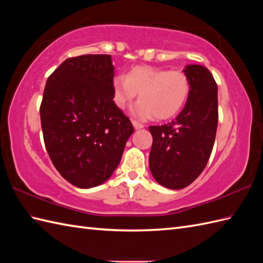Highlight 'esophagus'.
<instances>
[{
    "mask_svg": "<svg viewBox=\"0 0 263 263\" xmlns=\"http://www.w3.org/2000/svg\"><path fill=\"white\" fill-rule=\"evenodd\" d=\"M132 123H133V126H135L136 130H140V128H142L144 126L143 124H141V123H139L137 121H133Z\"/></svg>",
    "mask_w": 263,
    "mask_h": 263,
    "instance_id": "obj_1",
    "label": "esophagus"
}]
</instances>
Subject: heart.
I'll return each instance as SVG.
<instances>
[{
	"instance_id": "1",
	"label": "heart",
	"mask_w": 263,
	"mask_h": 263,
	"mask_svg": "<svg viewBox=\"0 0 263 263\" xmlns=\"http://www.w3.org/2000/svg\"><path fill=\"white\" fill-rule=\"evenodd\" d=\"M114 98L117 107L124 109L139 95V103L133 109L138 120L153 119L164 121L177 115L186 104L190 82L182 71H167L137 66L125 78L117 77L113 81Z\"/></svg>"
}]
</instances>
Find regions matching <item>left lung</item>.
<instances>
[{"label": "left lung", "instance_id": "8db88e82", "mask_svg": "<svg viewBox=\"0 0 263 263\" xmlns=\"http://www.w3.org/2000/svg\"><path fill=\"white\" fill-rule=\"evenodd\" d=\"M183 72L190 82L183 110L165 125L149 126L153 136L150 172L160 185L173 190L186 187L202 173L218 124V89L210 71L190 64Z\"/></svg>", "mask_w": 263, "mask_h": 263}]
</instances>
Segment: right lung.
Segmentation results:
<instances>
[{"label": "right lung", "instance_id": "obj_1", "mask_svg": "<svg viewBox=\"0 0 263 263\" xmlns=\"http://www.w3.org/2000/svg\"><path fill=\"white\" fill-rule=\"evenodd\" d=\"M113 79L110 55L88 54L65 60L46 81L44 142L55 168L77 187L107 181L135 131L114 103Z\"/></svg>", "mask_w": 263, "mask_h": 263}]
</instances>
